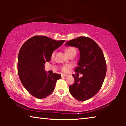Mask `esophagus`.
Returning a JSON list of instances; mask_svg holds the SVG:
<instances>
[{"instance_id":"obj_1","label":"esophagus","mask_w":126,"mask_h":126,"mask_svg":"<svg viewBox=\"0 0 126 126\" xmlns=\"http://www.w3.org/2000/svg\"><path fill=\"white\" fill-rule=\"evenodd\" d=\"M67 76V74H61L62 77H66Z\"/></svg>"}]
</instances>
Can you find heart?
Returning <instances> with one entry per match:
<instances>
[{
  "label": "heart",
  "mask_w": 126,
  "mask_h": 126,
  "mask_svg": "<svg viewBox=\"0 0 126 126\" xmlns=\"http://www.w3.org/2000/svg\"><path fill=\"white\" fill-rule=\"evenodd\" d=\"M66 52H67V53L68 54H69V53H71L73 52H76V49L73 48V47H69L67 49V50H66ZM54 54H55V52H53L52 53V57H53L54 56ZM71 67V65H64L62 66L61 68V70L62 71H63V72H67L68 71V70H69V68Z\"/></svg>",
  "instance_id": "b5f03b06"
}]
</instances>
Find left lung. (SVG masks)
<instances>
[{"label":"left lung","mask_w":126,"mask_h":126,"mask_svg":"<svg viewBox=\"0 0 126 126\" xmlns=\"http://www.w3.org/2000/svg\"><path fill=\"white\" fill-rule=\"evenodd\" d=\"M65 45L79 50L80 59L74 71L83 74L79 78L73 74L74 83L69 86V92L77 100L86 101L96 94L105 78L107 67L103 53L97 43L88 37L77 38Z\"/></svg>","instance_id":"obj_1"}]
</instances>
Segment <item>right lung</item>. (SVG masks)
Masks as SVG:
<instances>
[{"label":"right lung","instance_id":"add662e5","mask_svg":"<svg viewBox=\"0 0 126 126\" xmlns=\"http://www.w3.org/2000/svg\"><path fill=\"white\" fill-rule=\"evenodd\" d=\"M64 42L35 35L27 40L21 47L18 59L19 77L23 86L33 96L44 98L54 91L61 75L47 73L44 64L50 60L53 51Z\"/></svg>","mask_w":126,"mask_h":126}]
</instances>
